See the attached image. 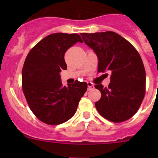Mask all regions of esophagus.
I'll use <instances>...</instances> for the list:
<instances>
[{
	"instance_id": "esophagus-1",
	"label": "esophagus",
	"mask_w": 158,
	"mask_h": 158,
	"mask_svg": "<svg viewBox=\"0 0 158 158\" xmlns=\"http://www.w3.org/2000/svg\"><path fill=\"white\" fill-rule=\"evenodd\" d=\"M87 85H88V90L89 91L94 88V85H93V83H92V82H87Z\"/></svg>"
}]
</instances>
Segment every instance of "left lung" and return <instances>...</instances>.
Wrapping results in <instances>:
<instances>
[{
  "mask_svg": "<svg viewBox=\"0 0 158 158\" xmlns=\"http://www.w3.org/2000/svg\"><path fill=\"white\" fill-rule=\"evenodd\" d=\"M84 43L98 56V72L110 71L109 86L95 85L101 98L95 103L103 118L112 122L128 120L138 111L145 95L146 74L137 49L112 31L81 33Z\"/></svg>",
  "mask_w": 158,
  "mask_h": 158,
  "instance_id": "obj_1",
  "label": "left lung"
}]
</instances>
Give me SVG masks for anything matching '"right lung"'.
<instances>
[{
  "mask_svg": "<svg viewBox=\"0 0 158 158\" xmlns=\"http://www.w3.org/2000/svg\"><path fill=\"white\" fill-rule=\"evenodd\" d=\"M82 42L77 33L48 35L27 54L22 69V89L32 112L44 123H64L76 113L87 83L76 80L63 86L60 73L67 66L64 56L68 49Z\"/></svg>",
  "mask_w": 158,
  "mask_h": 158,
  "instance_id": "1",
  "label": "right lung"
}]
</instances>
